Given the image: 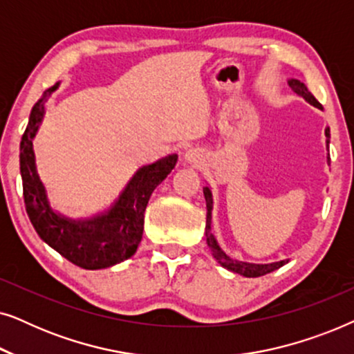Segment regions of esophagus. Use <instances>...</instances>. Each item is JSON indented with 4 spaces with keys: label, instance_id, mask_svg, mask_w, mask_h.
<instances>
[{
    "label": "esophagus",
    "instance_id": "1",
    "mask_svg": "<svg viewBox=\"0 0 354 354\" xmlns=\"http://www.w3.org/2000/svg\"><path fill=\"white\" fill-rule=\"evenodd\" d=\"M183 159H185L187 164H190V166H195V167L201 166L203 161H205V159H203V153L198 148H190L188 151H185Z\"/></svg>",
    "mask_w": 354,
    "mask_h": 354
}]
</instances>
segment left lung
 <instances>
[{"mask_svg":"<svg viewBox=\"0 0 354 354\" xmlns=\"http://www.w3.org/2000/svg\"><path fill=\"white\" fill-rule=\"evenodd\" d=\"M288 86L292 88L295 93L298 96H301L304 98V101H308L309 104H313L314 108L317 109H324L321 103L314 98L311 91L308 90V86L303 84V82H299L297 79H288ZM326 143H327V148H328V143H330V129L326 127ZM328 161H330V158H328ZM203 193H205V198H206V207H207V214H206V243L209 246L212 256H214V259L219 263L222 268H225L227 270H230V272H235V274H240L243 275V277H259V275H264V274H269L272 272V270L282 268L288 263V259H282V261H275V263H268V264H254V263H246V261H240V259H234L230 258L229 254L225 253L224 250L221 248L219 243H217L214 234H212V206H214V200H212V192L209 187H203Z\"/></svg>","mask_w":354,"mask_h":354,"instance_id":"1","label":"left lung"}]
</instances>
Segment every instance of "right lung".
Wrapping results in <instances>:
<instances>
[{
    "label": "right lung",
    "instance_id": "add662e5",
    "mask_svg": "<svg viewBox=\"0 0 354 354\" xmlns=\"http://www.w3.org/2000/svg\"><path fill=\"white\" fill-rule=\"evenodd\" d=\"M57 88L59 82L37 101L22 135L19 158L26 209L38 236L67 261L88 270L106 269L135 254L143 236L149 196L176 167L177 154L138 167L108 209L80 219L61 214L51 206L33 151V138L45 118L46 101Z\"/></svg>",
    "mask_w": 354,
    "mask_h": 354
}]
</instances>
